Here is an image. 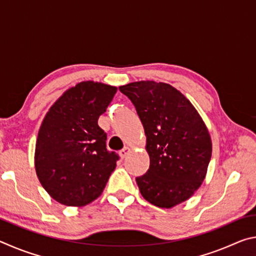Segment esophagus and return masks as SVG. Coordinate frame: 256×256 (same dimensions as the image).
Segmentation results:
<instances>
[{"mask_svg":"<svg viewBox=\"0 0 256 256\" xmlns=\"http://www.w3.org/2000/svg\"><path fill=\"white\" fill-rule=\"evenodd\" d=\"M130 151H131V149H130L128 146H125V148H123L122 150L120 151V158L126 157V156L130 154Z\"/></svg>","mask_w":256,"mask_h":256,"instance_id":"esophagus-1","label":"esophagus"}]
</instances>
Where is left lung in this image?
<instances>
[{"label": "left lung", "mask_w": 256, "mask_h": 256, "mask_svg": "<svg viewBox=\"0 0 256 256\" xmlns=\"http://www.w3.org/2000/svg\"><path fill=\"white\" fill-rule=\"evenodd\" d=\"M144 128L150 166L136 177L146 201L175 206L193 196L204 180L212 142L206 123L190 102L174 86L156 81L120 86Z\"/></svg>", "instance_id": "1"}]
</instances>
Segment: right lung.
<instances>
[{
    "label": "right lung",
    "instance_id": "add662e5",
    "mask_svg": "<svg viewBox=\"0 0 256 256\" xmlns=\"http://www.w3.org/2000/svg\"><path fill=\"white\" fill-rule=\"evenodd\" d=\"M118 88L82 81L68 89L42 120L34 150L36 174L60 204L84 206L100 196L118 156L106 149L99 128Z\"/></svg>",
    "mask_w": 256,
    "mask_h": 256
}]
</instances>
